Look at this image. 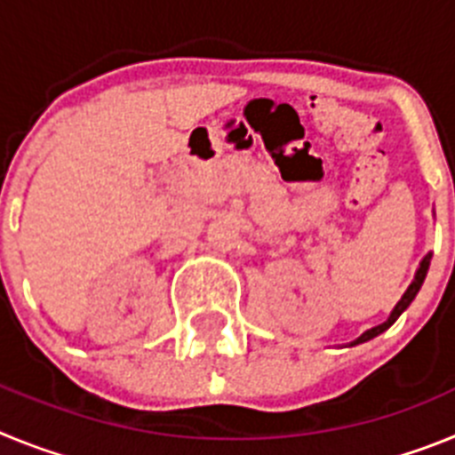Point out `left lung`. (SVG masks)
I'll use <instances>...</instances> for the list:
<instances>
[{"mask_svg":"<svg viewBox=\"0 0 455 455\" xmlns=\"http://www.w3.org/2000/svg\"><path fill=\"white\" fill-rule=\"evenodd\" d=\"M428 267H431V255H426L424 259H421L419 268H417V275H415V280H412V284H410V287H408V291H405L403 296H401V300H399V303H396V307H394V312H392V315H389V319L385 321V323H380V325H376V328H371V331H367V332H364V335H360V337H357V339L353 341V347H355V344H363V341H369V339H373V337H376V335H380V332H385V331H387L389 325H392L394 321L399 319V316H401V312H403V309L408 307V305L412 303V300H415L417 291H419V289H421V284H424V277H426V273H428Z\"/></svg>","mask_w":455,"mask_h":455,"instance_id":"1","label":"left lung"}]
</instances>
